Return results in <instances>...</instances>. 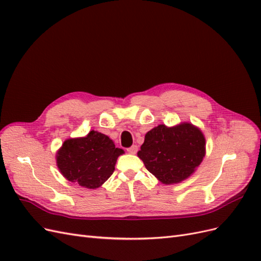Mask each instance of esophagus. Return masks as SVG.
Listing matches in <instances>:
<instances>
[{
  "label": "esophagus",
  "mask_w": 261,
  "mask_h": 261,
  "mask_svg": "<svg viewBox=\"0 0 261 261\" xmlns=\"http://www.w3.org/2000/svg\"><path fill=\"white\" fill-rule=\"evenodd\" d=\"M137 150H138V148H137L136 145H133L132 147L127 148V151H128L129 153H132V154H135V153L137 152Z\"/></svg>",
  "instance_id": "obj_1"
}]
</instances>
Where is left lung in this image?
<instances>
[{"instance_id":"1","label":"left lung","mask_w":261,"mask_h":261,"mask_svg":"<svg viewBox=\"0 0 261 261\" xmlns=\"http://www.w3.org/2000/svg\"><path fill=\"white\" fill-rule=\"evenodd\" d=\"M206 140L194 125H159L148 132L138 156L146 169L163 184L179 183L201 163Z\"/></svg>"}]
</instances>
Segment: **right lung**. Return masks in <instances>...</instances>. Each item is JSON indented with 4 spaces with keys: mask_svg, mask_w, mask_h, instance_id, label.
I'll return each instance as SVG.
<instances>
[{
    "mask_svg": "<svg viewBox=\"0 0 261 261\" xmlns=\"http://www.w3.org/2000/svg\"><path fill=\"white\" fill-rule=\"evenodd\" d=\"M122 153L123 150L115 148L105 134L91 130L86 137L64 141L57 162L63 176L93 189L112 175L117 156Z\"/></svg>",
    "mask_w": 261,
    "mask_h": 261,
    "instance_id": "1",
    "label": "right lung"
}]
</instances>
